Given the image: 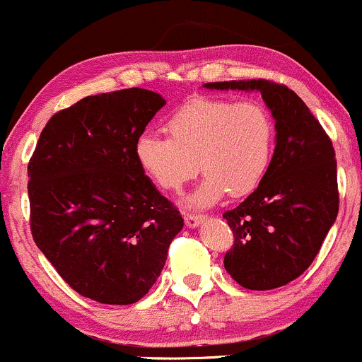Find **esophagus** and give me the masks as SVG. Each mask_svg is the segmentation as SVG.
Instances as JSON below:
<instances>
[{"instance_id":"obj_1","label":"esophagus","mask_w":362,"mask_h":362,"mask_svg":"<svg viewBox=\"0 0 362 362\" xmlns=\"http://www.w3.org/2000/svg\"><path fill=\"white\" fill-rule=\"evenodd\" d=\"M205 220V216L203 215H197V214H186L185 215V223L188 225L189 228H197L199 223Z\"/></svg>"}]
</instances>
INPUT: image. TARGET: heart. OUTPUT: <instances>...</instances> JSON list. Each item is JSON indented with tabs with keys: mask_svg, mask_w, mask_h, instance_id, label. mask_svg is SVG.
Returning <instances> with one entry per match:
<instances>
[{
	"mask_svg": "<svg viewBox=\"0 0 362 362\" xmlns=\"http://www.w3.org/2000/svg\"><path fill=\"white\" fill-rule=\"evenodd\" d=\"M163 130L165 139L140 135L135 159L165 193H177L199 169L205 177L188 198L194 208L214 206L227 193L247 197L264 181L273 160L274 120L259 101L193 98L164 122Z\"/></svg>",
	"mask_w": 362,
	"mask_h": 362,
	"instance_id": "heart-1",
	"label": "heart"
}]
</instances>
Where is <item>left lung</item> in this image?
<instances>
[{
	"instance_id": "1",
	"label": "left lung",
	"mask_w": 362,
	"mask_h": 362,
	"mask_svg": "<svg viewBox=\"0 0 362 362\" xmlns=\"http://www.w3.org/2000/svg\"><path fill=\"white\" fill-rule=\"evenodd\" d=\"M218 91H257L274 118L276 147L261 186L225 211L233 247L223 266L240 286L266 291L308 269L339 211L337 163L329 135L303 100L266 79L206 83Z\"/></svg>"
}]
</instances>
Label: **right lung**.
I'll use <instances>...</instances> for the list:
<instances>
[{"mask_svg": "<svg viewBox=\"0 0 362 362\" xmlns=\"http://www.w3.org/2000/svg\"><path fill=\"white\" fill-rule=\"evenodd\" d=\"M164 105L142 88L83 98L47 122L30 159L33 240L72 290L100 303L147 295L185 225L134 152Z\"/></svg>", "mask_w": 362, "mask_h": 362, "instance_id": "add662e5", "label": "right lung"}]
</instances>
